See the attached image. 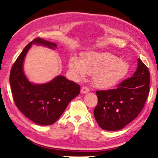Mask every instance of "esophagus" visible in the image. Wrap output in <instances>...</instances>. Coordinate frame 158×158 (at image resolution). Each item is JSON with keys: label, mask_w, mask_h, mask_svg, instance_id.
Here are the masks:
<instances>
[{"label": "esophagus", "mask_w": 158, "mask_h": 158, "mask_svg": "<svg viewBox=\"0 0 158 158\" xmlns=\"http://www.w3.org/2000/svg\"><path fill=\"white\" fill-rule=\"evenodd\" d=\"M81 92L82 94H86L88 93V92H89V89L88 88V87H86V86H83L82 88H81Z\"/></svg>", "instance_id": "esophagus-1"}]
</instances>
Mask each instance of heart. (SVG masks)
<instances>
[{"mask_svg": "<svg viewBox=\"0 0 158 158\" xmlns=\"http://www.w3.org/2000/svg\"><path fill=\"white\" fill-rule=\"evenodd\" d=\"M69 67L77 78L93 75L95 86L99 89L112 88L126 77L129 72L127 61L109 52H90L85 54L82 60L73 56L69 59Z\"/></svg>", "mask_w": 158, "mask_h": 158, "instance_id": "b5f03b06", "label": "heart"}]
</instances>
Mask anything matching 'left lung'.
Wrapping results in <instances>:
<instances>
[{"label":"left lung","instance_id":"8db88e82","mask_svg":"<svg viewBox=\"0 0 158 158\" xmlns=\"http://www.w3.org/2000/svg\"><path fill=\"white\" fill-rule=\"evenodd\" d=\"M150 75L140 59L131 77L115 89L97 91L98 103L94 115L101 129L118 131L131 123L143 108L149 92Z\"/></svg>","mask_w":158,"mask_h":158}]
</instances>
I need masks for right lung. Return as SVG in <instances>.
Wrapping results in <instances>:
<instances>
[{
    "instance_id": "1",
    "label": "right lung",
    "mask_w": 158,
    "mask_h": 158,
    "mask_svg": "<svg viewBox=\"0 0 158 158\" xmlns=\"http://www.w3.org/2000/svg\"><path fill=\"white\" fill-rule=\"evenodd\" d=\"M32 45L55 49L57 44L38 38L29 43L18 56L9 75L13 99L18 109L38 125H52L58 120L69 102L81 91L78 84L57 75L45 83H31L24 73L26 55Z\"/></svg>"
}]
</instances>
